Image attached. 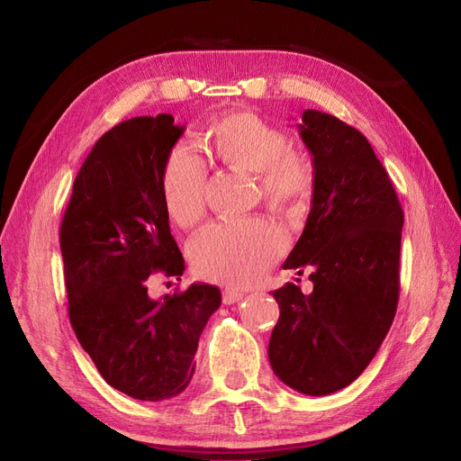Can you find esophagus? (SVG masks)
Wrapping results in <instances>:
<instances>
[{"mask_svg":"<svg viewBox=\"0 0 461 461\" xmlns=\"http://www.w3.org/2000/svg\"><path fill=\"white\" fill-rule=\"evenodd\" d=\"M244 299V293L238 291V289H225L223 291V303L225 304H234L238 301Z\"/></svg>","mask_w":461,"mask_h":461,"instance_id":"1","label":"esophagus"}]
</instances>
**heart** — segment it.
I'll return each mask as SVG.
<instances>
[{
  "mask_svg": "<svg viewBox=\"0 0 461 461\" xmlns=\"http://www.w3.org/2000/svg\"><path fill=\"white\" fill-rule=\"evenodd\" d=\"M215 155L227 167L257 174L267 204L294 212L314 189V167L308 157L291 149L282 128L248 112L227 115L210 128ZM162 200L179 227H193L206 212V167L187 145L170 151L162 172ZM284 230L267 219L221 221L191 242L194 270L219 284L246 285L285 249Z\"/></svg>",
  "mask_w": 461,
  "mask_h": 461,
  "instance_id": "obj_1",
  "label": "heart"
}]
</instances>
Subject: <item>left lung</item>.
I'll use <instances>...</instances> for the list:
<instances>
[{"label":"left lung","mask_w":461,"mask_h":461,"mask_svg":"<svg viewBox=\"0 0 461 461\" xmlns=\"http://www.w3.org/2000/svg\"><path fill=\"white\" fill-rule=\"evenodd\" d=\"M301 138L314 164L304 230L284 268H312L310 294L285 284L268 359L294 392L329 395L376 356L399 301L402 210L371 143L337 117L306 109Z\"/></svg>","instance_id":"1"}]
</instances>
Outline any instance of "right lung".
Instances as JSON below:
<instances>
[{"label": "right lung", "instance_id": "1", "mask_svg": "<svg viewBox=\"0 0 461 461\" xmlns=\"http://www.w3.org/2000/svg\"><path fill=\"white\" fill-rule=\"evenodd\" d=\"M183 131L168 113L107 131L73 183L60 229L71 327L102 378L140 401L187 388L198 339L221 304L210 284L160 301L147 294L151 274L179 280L185 270L162 200V172Z\"/></svg>", "mask_w": 461, "mask_h": 461}]
</instances>
